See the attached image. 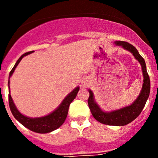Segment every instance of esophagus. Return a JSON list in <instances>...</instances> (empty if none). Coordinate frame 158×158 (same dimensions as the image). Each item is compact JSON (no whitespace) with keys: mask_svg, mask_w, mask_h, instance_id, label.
<instances>
[{"mask_svg":"<svg viewBox=\"0 0 158 158\" xmlns=\"http://www.w3.org/2000/svg\"><path fill=\"white\" fill-rule=\"evenodd\" d=\"M82 85H86V84H87V81H84L81 82Z\"/></svg>","mask_w":158,"mask_h":158,"instance_id":"1","label":"esophagus"}]
</instances>
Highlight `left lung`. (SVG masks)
<instances>
[{
  "instance_id": "8db88e82",
  "label": "left lung",
  "mask_w": 158,
  "mask_h": 158,
  "mask_svg": "<svg viewBox=\"0 0 158 158\" xmlns=\"http://www.w3.org/2000/svg\"><path fill=\"white\" fill-rule=\"evenodd\" d=\"M116 46H120L123 48L130 51L133 54L135 59L138 60L142 66V75H143V84L142 90L136 100L129 106L124 107L118 110L111 111H104L95 101L94 95L92 90L89 89V97L88 100L89 109L92 115L98 122L110 126H125L135 120L140 115L142 109L144 108L147 99L149 98L150 92V80L146 70V65L145 60L139 54V51L130 43L123 41L114 42Z\"/></svg>"
}]
</instances>
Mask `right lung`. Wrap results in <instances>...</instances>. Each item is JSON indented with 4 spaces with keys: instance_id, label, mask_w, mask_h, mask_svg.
<instances>
[{
    "instance_id": "right-lung-1",
    "label": "right lung",
    "mask_w": 158,
    "mask_h": 158,
    "mask_svg": "<svg viewBox=\"0 0 158 158\" xmlns=\"http://www.w3.org/2000/svg\"><path fill=\"white\" fill-rule=\"evenodd\" d=\"M32 52L33 51L25 53V54H23V55L20 56V58L17 60V62H16L15 65H14L12 69L11 70L10 73H9V77H8L9 79L12 77V73H14V70L16 69V66L19 63V62L21 61L22 58L24 56H27V54H31ZM9 83H10V81L8 80V93H9V94H8V102H9V107H10V110L12 111L13 116L15 117L16 120L19 121L25 127H27L30 131L40 134L50 133L51 131L58 129V127L62 126L67 117L69 104L72 103L73 100H74L78 91H79V89H80L79 86L75 88L71 93H69V94L65 96V99L62 100V103L60 104V105L57 107L56 109L50 113V114H48V115H45V116L37 117V118H31V117L26 116V115L21 114L16 108V105H15L13 100H12V96L10 95Z\"/></svg>"
}]
</instances>
